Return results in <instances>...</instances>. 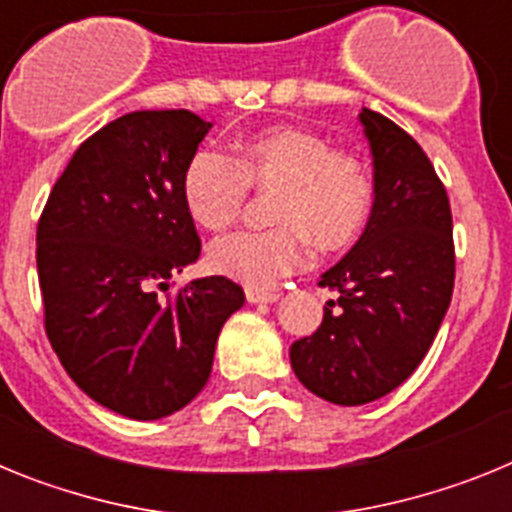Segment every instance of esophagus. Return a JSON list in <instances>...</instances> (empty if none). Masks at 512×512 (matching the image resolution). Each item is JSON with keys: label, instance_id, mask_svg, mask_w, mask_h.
I'll list each match as a JSON object with an SVG mask.
<instances>
[{"label": "esophagus", "instance_id": "1", "mask_svg": "<svg viewBox=\"0 0 512 512\" xmlns=\"http://www.w3.org/2000/svg\"><path fill=\"white\" fill-rule=\"evenodd\" d=\"M246 300L251 305H271V302L279 300L277 289H264V287H248L246 289Z\"/></svg>", "mask_w": 512, "mask_h": 512}]
</instances>
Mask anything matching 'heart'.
Masks as SVG:
<instances>
[{
    "instance_id": "1",
    "label": "heart",
    "mask_w": 512,
    "mask_h": 512,
    "mask_svg": "<svg viewBox=\"0 0 512 512\" xmlns=\"http://www.w3.org/2000/svg\"><path fill=\"white\" fill-rule=\"evenodd\" d=\"M233 156L200 148L184 166L182 197L189 217L207 230H225L241 212L248 184L277 187L266 230H241L215 241L207 261L246 284L277 282L305 266L312 235L323 248L351 243L374 207L369 166L348 151H330L320 135L269 128L238 140Z\"/></svg>"
}]
</instances>
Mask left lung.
Listing matches in <instances>:
<instances>
[{
  "instance_id": "obj_1",
  "label": "left lung",
  "mask_w": 512,
  "mask_h": 512,
  "mask_svg": "<svg viewBox=\"0 0 512 512\" xmlns=\"http://www.w3.org/2000/svg\"><path fill=\"white\" fill-rule=\"evenodd\" d=\"M374 164V207L354 248L320 277L336 289L323 323L289 348L297 379L333 405L390 395L418 369L454 292L446 189L423 148L395 122L361 110Z\"/></svg>"
}]
</instances>
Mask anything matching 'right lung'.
Returning <instances> with one entry per match:
<instances>
[{
    "mask_svg": "<svg viewBox=\"0 0 512 512\" xmlns=\"http://www.w3.org/2000/svg\"><path fill=\"white\" fill-rule=\"evenodd\" d=\"M210 128L189 110L117 117L76 148L40 215L48 341L76 387L125 418H166L200 395L246 302L225 277L156 295L200 259L182 174Z\"/></svg>",
    "mask_w": 512,
    "mask_h": 512,
    "instance_id": "1",
    "label": "right lung"
}]
</instances>
